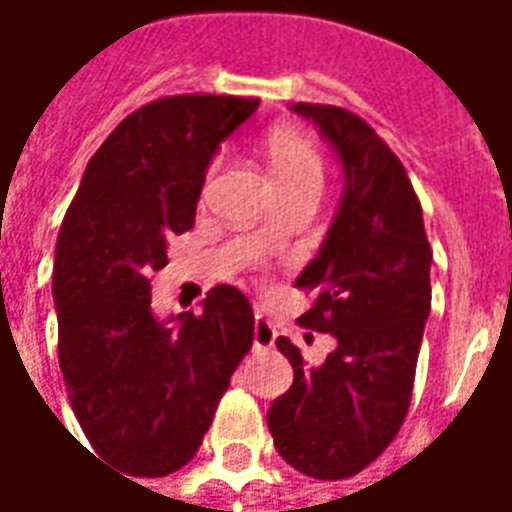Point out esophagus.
<instances>
[{"label": "esophagus", "mask_w": 512, "mask_h": 512, "mask_svg": "<svg viewBox=\"0 0 512 512\" xmlns=\"http://www.w3.org/2000/svg\"><path fill=\"white\" fill-rule=\"evenodd\" d=\"M277 340V329L271 326V323L263 318V315H257L255 318V348H271Z\"/></svg>", "instance_id": "esophagus-1"}]
</instances>
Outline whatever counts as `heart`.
Segmentation results:
<instances>
[{"label":"heart","instance_id":"heart-1","mask_svg":"<svg viewBox=\"0 0 512 512\" xmlns=\"http://www.w3.org/2000/svg\"><path fill=\"white\" fill-rule=\"evenodd\" d=\"M268 164L279 191L296 186H323V158L307 136L296 131H274L268 136ZM216 164L211 167V172Z\"/></svg>","mask_w":512,"mask_h":512}]
</instances>
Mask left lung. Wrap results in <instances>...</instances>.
Segmentation results:
<instances>
[{
    "label": "left lung",
    "mask_w": 512,
    "mask_h": 512,
    "mask_svg": "<svg viewBox=\"0 0 512 512\" xmlns=\"http://www.w3.org/2000/svg\"><path fill=\"white\" fill-rule=\"evenodd\" d=\"M332 142L345 191L321 252L296 288L315 301L299 318L337 348L307 367L288 337L277 348L293 386L268 408V430L285 461L315 480L354 477L392 444L414 389L430 315V252L422 205L400 158L343 106L293 104Z\"/></svg>",
    "instance_id": "8db88e82"
}]
</instances>
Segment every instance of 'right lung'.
<instances>
[{"label":"right lung","instance_id":"add662e5","mask_svg":"<svg viewBox=\"0 0 512 512\" xmlns=\"http://www.w3.org/2000/svg\"><path fill=\"white\" fill-rule=\"evenodd\" d=\"M238 95H167L106 136L62 219L54 257L60 370L93 450L134 477L197 455L230 376L252 348L255 312L216 285L202 312L150 310L167 238L191 230L205 169L257 109Z\"/></svg>","mask_w":512,"mask_h":512}]
</instances>
